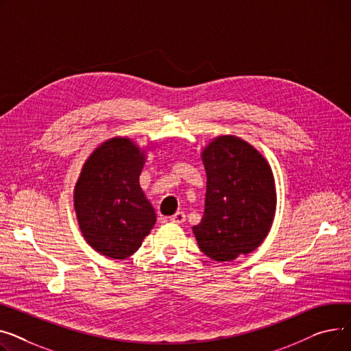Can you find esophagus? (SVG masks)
<instances>
[{
    "instance_id": "1",
    "label": "esophagus",
    "mask_w": 351,
    "mask_h": 351,
    "mask_svg": "<svg viewBox=\"0 0 351 351\" xmlns=\"http://www.w3.org/2000/svg\"><path fill=\"white\" fill-rule=\"evenodd\" d=\"M170 221L174 222V223H182V222L185 221V214L181 213V211H178V213H176L173 217H170Z\"/></svg>"
}]
</instances>
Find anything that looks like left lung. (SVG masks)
<instances>
[{"label":"left lung","mask_w":351,"mask_h":351,"mask_svg":"<svg viewBox=\"0 0 351 351\" xmlns=\"http://www.w3.org/2000/svg\"><path fill=\"white\" fill-rule=\"evenodd\" d=\"M207 173L205 210L193 226L199 250L217 262L255 251L271 231L276 213L269 162L248 141L223 134L202 149Z\"/></svg>","instance_id":"obj_1"}]
</instances>
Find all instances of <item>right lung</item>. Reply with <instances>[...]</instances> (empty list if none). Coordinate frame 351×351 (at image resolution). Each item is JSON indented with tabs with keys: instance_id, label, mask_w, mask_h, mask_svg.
I'll use <instances>...</instances> for the list:
<instances>
[{
	"instance_id": "add662e5",
	"label": "right lung",
	"mask_w": 351,
	"mask_h": 351,
	"mask_svg": "<svg viewBox=\"0 0 351 351\" xmlns=\"http://www.w3.org/2000/svg\"><path fill=\"white\" fill-rule=\"evenodd\" d=\"M146 158L147 149L116 136L90 153L76 181L73 207L80 232L108 258L133 255L157 221L138 182Z\"/></svg>"
}]
</instances>
